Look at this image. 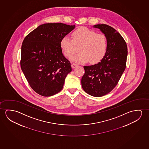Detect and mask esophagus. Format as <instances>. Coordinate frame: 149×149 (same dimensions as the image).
Listing matches in <instances>:
<instances>
[{"instance_id":"34e87169","label":"esophagus","mask_w":149,"mask_h":149,"mask_svg":"<svg viewBox=\"0 0 149 149\" xmlns=\"http://www.w3.org/2000/svg\"><path fill=\"white\" fill-rule=\"evenodd\" d=\"M77 66H78V64H76V63H73V64H72V68L73 69L75 68Z\"/></svg>"}]
</instances>
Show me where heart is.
<instances>
[{"mask_svg": "<svg viewBox=\"0 0 149 149\" xmlns=\"http://www.w3.org/2000/svg\"><path fill=\"white\" fill-rule=\"evenodd\" d=\"M61 47L66 57H70L79 49V52L72 56L73 61L84 63L99 62L105 55L107 41L103 34L97 33L87 28H80L72 34V39L68 36L62 38Z\"/></svg>", "mask_w": 149, "mask_h": 149, "instance_id": "b5f03b06", "label": "heart"}]
</instances>
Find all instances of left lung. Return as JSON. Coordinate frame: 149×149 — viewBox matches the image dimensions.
I'll return each mask as SVG.
<instances>
[{
    "label": "left lung",
    "instance_id": "1",
    "mask_svg": "<svg viewBox=\"0 0 149 149\" xmlns=\"http://www.w3.org/2000/svg\"><path fill=\"white\" fill-rule=\"evenodd\" d=\"M105 34L107 47L103 59L97 64L84 66L85 74L81 80L87 93L101 97L109 93L119 82L126 68L127 47L126 42L117 30L106 24L93 26Z\"/></svg>",
    "mask_w": 149,
    "mask_h": 149
}]
</instances>
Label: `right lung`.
Listing matches in <instances>:
<instances>
[{"instance_id":"add662e5","label":"right lung","mask_w":149,"mask_h":149,"mask_svg":"<svg viewBox=\"0 0 149 149\" xmlns=\"http://www.w3.org/2000/svg\"><path fill=\"white\" fill-rule=\"evenodd\" d=\"M75 27L61 23L44 24L23 40L21 69L30 87L38 94L52 96L62 89L72 68L62 54L60 43Z\"/></svg>"}]
</instances>
